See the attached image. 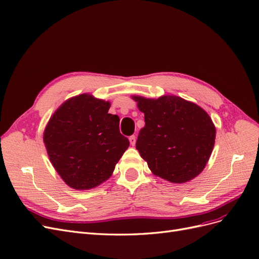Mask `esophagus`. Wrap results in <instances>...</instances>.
I'll return each instance as SVG.
<instances>
[{
  "instance_id": "obj_1",
  "label": "esophagus",
  "mask_w": 259,
  "mask_h": 259,
  "mask_svg": "<svg viewBox=\"0 0 259 259\" xmlns=\"http://www.w3.org/2000/svg\"><path fill=\"white\" fill-rule=\"evenodd\" d=\"M130 143H131L132 146H135V144H136V137L134 135L130 137Z\"/></svg>"
}]
</instances>
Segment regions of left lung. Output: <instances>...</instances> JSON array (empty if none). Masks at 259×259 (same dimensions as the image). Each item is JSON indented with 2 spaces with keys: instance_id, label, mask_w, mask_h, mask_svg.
<instances>
[{
  "instance_id": "1",
  "label": "left lung",
  "mask_w": 259,
  "mask_h": 259,
  "mask_svg": "<svg viewBox=\"0 0 259 259\" xmlns=\"http://www.w3.org/2000/svg\"><path fill=\"white\" fill-rule=\"evenodd\" d=\"M145 113L136 149L155 176L174 184L197 177L213 151L216 130L201 107L174 95L133 96Z\"/></svg>"
}]
</instances>
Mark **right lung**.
Instances as JSON below:
<instances>
[{"label": "right lung", "instance_id": "1", "mask_svg": "<svg viewBox=\"0 0 259 259\" xmlns=\"http://www.w3.org/2000/svg\"><path fill=\"white\" fill-rule=\"evenodd\" d=\"M110 103L82 94L66 100L46 125L43 140L64 182L76 190L97 187L110 177L130 142L109 113Z\"/></svg>", "mask_w": 259, "mask_h": 259}]
</instances>
